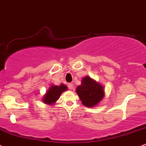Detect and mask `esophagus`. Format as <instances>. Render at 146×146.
Returning a JSON list of instances; mask_svg holds the SVG:
<instances>
[{"instance_id":"1","label":"esophagus","mask_w":146,"mask_h":146,"mask_svg":"<svg viewBox=\"0 0 146 146\" xmlns=\"http://www.w3.org/2000/svg\"><path fill=\"white\" fill-rule=\"evenodd\" d=\"M73 87H74V86H73V83H68V89H73Z\"/></svg>"}]
</instances>
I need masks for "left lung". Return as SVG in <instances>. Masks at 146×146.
Listing matches in <instances>:
<instances>
[{"label":"left lung","mask_w":146,"mask_h":146,"mask_svg":"<svg viewBox=\"0 0 146 146\" xmlns=\"http://www.w3.org/2000/svg\"><path fill=\"white\" fill-rule=\"evenodd\" d=\"M76 92L86 107L95 106L104 97L102 86L88 76L83 78L82 84L77 87Z\"/></svg>","instance_id":"1"}]
</instances>
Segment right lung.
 <instances>
[{
    "label": "right lung",
    "instance_id": "add662e5",
    "mask_svg": "<svg viewBox=\"0 0 146 146\" xmlns=\"http://www.w3.org/2000/svg\"><path fill=\"white\" fill-rule=\"evenodd\" d=\"M67 90V86L64 84H60V86H54L52 85L49 89V90L46 92V95L44 96L43 102L47 104H53L55 102L60 98L62 92Z\"/></svg>",
    "mask_w": 146,
    "mask_h": 146
}]
</instances>
